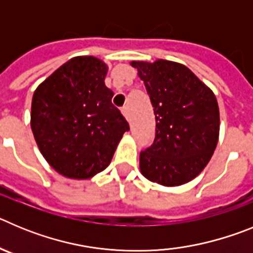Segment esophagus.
<instances>
[{"label": "esophagus", "instance_id": "34e87169", "mask_svg": "<svg viewBox=\"0 0 253 253\" xmlns=\"http://www.w3.org/2000/svg\"><path fill=\"white\" fill-rule=\"evenodd\" d=\"M122 113H123V115L125 116V119L126 120H129V107L128 106H124L122 109Z\"/></svg>", "mask_w": 253, "mask_h": 253}]
</instances>
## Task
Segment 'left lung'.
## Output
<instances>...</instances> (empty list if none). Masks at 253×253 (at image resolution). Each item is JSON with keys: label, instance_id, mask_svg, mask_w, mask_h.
Returning <instances> with one entry per match:
<instances>
[{"label": "left lung", "instance_id": "left-lung-1", "mask_svg": "<svg viewBox=\"0 0 253 253\" xmlns=\"http://www.w3.org/2000/svg\"><path fill=\"white\" fill-rule=\"evenodd\" d=\"M131 66L144 82L156 118L153 143L140 152V171L163 186L186 184L204 169L218 143L215 96L182 64L161 59Z\"/></svg>", "mask_w": 253, "mask_h": 253}]
</instances>
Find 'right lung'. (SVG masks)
Returning <instances> with one entry per match:
<instances>
[{
  "mask_svg": "<svg viewBox=\"0 0 253 253\" xmlns=\"http://www.w3.org/2000/svg\"><path fill=\"white\" fill-rule=\"evenodd\" d=\"M107 67L76 57L49 76L31 101V129L40 152L60 175L88 178L106 169L129 124L105 86Z\"/></svg>",
  "mask_w": 253,
  "mask_h": 253,
  "instance_id": "obj_1",
  "label": "right lung"
}]
</instances>
